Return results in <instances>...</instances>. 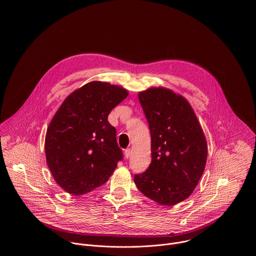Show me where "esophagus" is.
Returning a JSON list of instances; mask_svg holds the SVG:
<instances>
[{"label":"esophagus","instance_id":"1","mask_svg":"<svg viewBox=\"0 0 256 256\" xmlns=\"http://www.w3.org/2000/svg\"><path fill=\"white\" fill-rule=\"evenodd\" d=\"M130 154H132V150H130V148L124 150V156H126V158H128L130 156Z\"/></svg>","mask_w":256,"mask_h":256}]
</instances>
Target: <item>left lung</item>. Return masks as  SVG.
Segmentation results:
<instances>
[{
	"instance_id": "8db88e82",
	"label": "left lung",
	"mask_w": 256,
	"mask_h": 256,
	"mask_svg": "<svg viewBox=\"0 0 256 256\" xmlns=\"http://www.w3.org/2000/svg\"><path fill=\"white\" fill-rule=\"evenodd\" d=\"M150 132L152 162L136 174L138 189L160 205L187 199L203 175L207 142L189 102L172 90L154 88L138 94Z\"/></svg>"
}]
</instances>
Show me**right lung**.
Returning a JSON list of instances; mask_svg holds the SVG:
<instances>
[{
	"label": "right lung",
	"mask_w": 256,
	"mask_h": 256,
	"mask_svg": "<svg viewBox=\"0 0 256 256\" xmlns=\"http://www.w3.org/2000/svg\"><path fill=\"white\" fill-rule=\"evenodd\" d=\"M128 92L92 81L72 92L52 118L45 138L47 164L67 193L82 195L104 185L124 158L110 112Z\"/></svg>",
	"instance_id": "add662e5"
}]
</instances>
